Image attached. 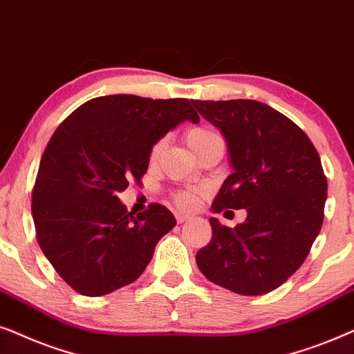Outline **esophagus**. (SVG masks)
I'll use <instances>...</instances> for the list:
<instances>
[{"label": "esophagus", "mask_w": 354, "mask_h": 354, "mask_svg": "<svg viewBox=\"0 0 354 354\" xmlns=\"http://www.w3.org/2000/svg\"><path fill=\"white\" fill-rule=\"evenodd\" d=\"M174 218H176L178 223H185L186 220H189V215L185 214V212H174Z\"/></svg>", "instance_id": "1"}]
</instances>
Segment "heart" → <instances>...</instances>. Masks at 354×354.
<instances>
[{
	"instance_id": "obj_1",
	"label": "heart",
	"mask_w": 354,
	"mask_h": 354,
	"mask_svg": "<svg viewBox=\"0 0 354 354\" xmlns=\"http://www.w3.org/2000/svg\"><path fill=\"white\" fill-rule=\"evenodd\" d=\"M220 136L214 133V131L209 129V128H204V126H197V128H191L189 131L186 133V142L189 144V147L194 150L196 153H199L202 149L207 147V145L215 142V140H218ZM165 145V140L160 139L158 142L153 144L152 150H150V158H157L158 153L162 152ZM174 202H176V205L183 207V209H192L197 204V192L194 191H178L174 192L173 196Z\"/></svg>"
}]
</instances>
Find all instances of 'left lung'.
Wrapping results in <instances>:
<instances>
[{
	"mask_svg": "<svg viewBox=\"0 0 354 354\" xmlns=\"http://www.w3.org/2000/svg\"><path fill=\"white\" fill-rule=\"evenodd\" d=\"M220 128L234 171L212 209H246L234 228L210 218L212 241L196 254L215 285L244 296L279 288L306 261L322 228L327 178L317 150L290 118L256 100H192Z\"/></svg>",
	"mask_w": 354,
	"mask_h": 354,
	"instance_id": "left-lung-1",
	"label": "left lung"
}]
</instances>
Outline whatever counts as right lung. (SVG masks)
<instances>
[{"label":"right lung","mask_w":354,"mask_h":354,"mask_svg":"<svg viewBox=\"0 0 354 354\" xmlns=\"http://www.w3.org/2000/svg\"><path fill=\"white\" fill-rule=\"evenodd\" d=\"M185 120L199 121L187 98L118 93L86 102L56 128L40 160L32 216L40 249L74 291L103 296L133 283L176 225L160 204L134 216L118 192L139 185L153 144Z\"/></svg>","instance_id":"right-lung-1"}]
</instances>
